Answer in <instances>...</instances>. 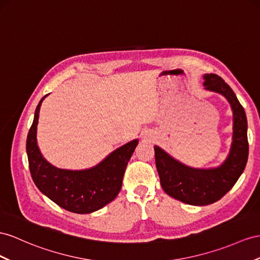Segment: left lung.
Instances as JSON below:
<instances>
[{
    "label": "left lung",
    "mask_w": 260,
    "mask_h": 260,
    "mask_svg": "<svg viewBox=\"0 0 260 260\" xmlns=\"http://www.w3.org/2000/svg\"><path fill=\"white\" fill-rule=\"evenodd\" d=\"M204 88L226 98L233 111V142L226 160L216 168L196 169L176 160L155 146V160L166 193L191 205H208L222 199L234 187L248 159L247 118L235 93L214 73L203 76Z\"/></svg>",
    "instance_id": "1"
}]
</instances>
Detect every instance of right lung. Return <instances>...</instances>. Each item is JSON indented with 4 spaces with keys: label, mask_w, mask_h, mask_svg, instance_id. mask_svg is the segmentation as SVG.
Here are the masks:
<instances>
[{
    "label": "right lung",
    "mask_w": 260,
    "mask_h": 260,
    "mask_svg": "<svg viewBox=\"0 0 260 260\" xmlns=\"http://www.w3.org/2000/svg\"><path fill=\"white\" fill-rule=\"evenodd\" d=\"M47 95L37 105L26 141L32 180L42 193L67 211L86 214L102 209L112 202L121 190L126 166L138 141L135 139L117 148L93 168L78 171L58 169L46 160L37 146L39 110Z\"/></svg>",
    "instance_id": "right-lung-1"
}]
</instances>
